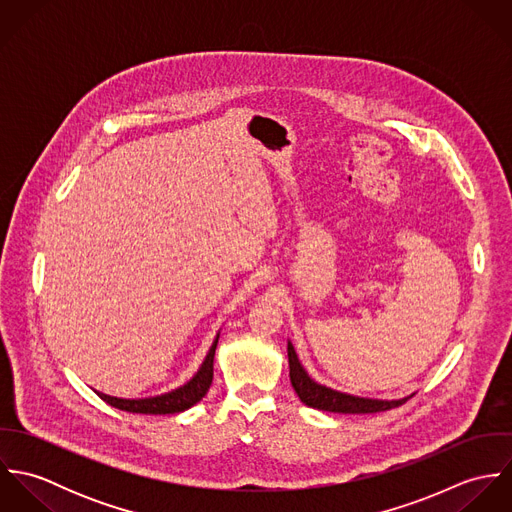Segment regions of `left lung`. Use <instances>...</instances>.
Masks as SVG:
<instances>
[{"label": "left lung", "instance_id": "left-lung-1", "mask_svg": "<svg viewBox=\"0 0 512 512\" xmlns=\"http://www.w3.org/2000/svg\"><path fill=\"white\" fill-rule=\"evenodd\" d=\"M288 361H290V380L293 390L299 396V400L309 406L323 412H337V414H374L384 412L402 406L406 400H410L414 394L398 398V400H378V398H363L353 396L347 392L333 390L325 384L315 382L303 365L299 363V357L293 349L292 343L288 341Z\"/></svg>", "mask_w": 512, "mask_h": 512}]
</instances>
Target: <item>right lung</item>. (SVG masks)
<instances>
[{"instance_id": "add662e5", "label": "right lung", "mask_w": 512, "mask_h": 512, "mask_svg": "<svg viewBox=\"0 0 512 512\" xmlns=\"http://www.w3.org/2000/svg\"><path fill=\"white\" fill-rule=\"evenodd\" d=\"M220 331L203 361V365L199 366V370L195 372V376L185 382L183 386L159 394V396H149V398H116V396H108L102 394L98 390H94L106 404L124 410V412H132V414H177V412H185L191 406H195L197 402L203 400V396L209 392L211 382H213V361H215V351H217V343H219Z\"/></svg>"}]
</instances>
